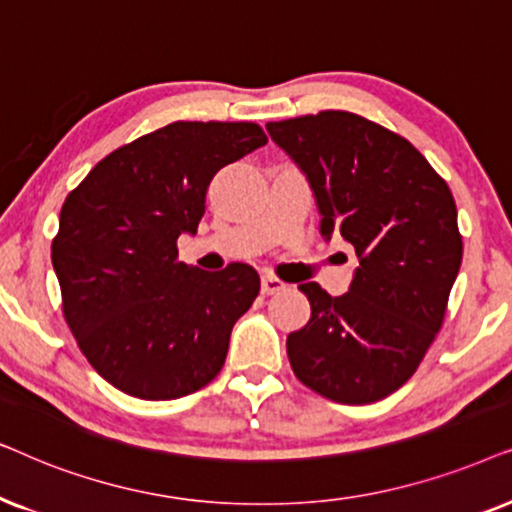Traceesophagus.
<instances>
[{"label": "esophagus", "mask_w": 512, "mask_h": 512, "mask_svg": "<svg viewBox=\"0 0 512 512\" xmlns=\"http://www.w3.org/2000/svg\"><path fill=\"white\" fill-rule=\"evenodd\" d=\"M281 290H285V283L281 281V278H276L271 274L262 276V292H264V295H276V292H281Z\"/></svg>", "instance_id": "1"}]
</instances>
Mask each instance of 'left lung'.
I'll return each instance as SVG.
<instances>
[{
    "label": "left lung",
    "mask_w": 512,
    "mask_h": 512,
    "mask_svg": "<svg viewBox=\"0 0 512 512\" xmlns=\"http://www.w3.org/2000/svg\"><path fill=\"white\" fill-rule=\"evenodd\" d=\"M316 196L320 234L358 255L349 292L302 283L311 318L288 335L295 377L342 405L377 403L417 372L442 327L463 243L447 182L412 142L342 109L271 121Z\"/></svg>",
    "instance_id": "1"
}]
</instances>
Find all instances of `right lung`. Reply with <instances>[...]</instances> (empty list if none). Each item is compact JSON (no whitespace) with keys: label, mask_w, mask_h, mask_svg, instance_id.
I'll list each match as a JSON object with an SVG mask.
<instances>
[{"label":"right lung","mask_w":512,"mask_h":512,"mask_svg":"<svg viewBox=\"0 0 512 512\" xmlns=\"http://www.w3.org/2000/svg\"><path fill=\"white\" fill-rule=\"evenodd\" d=\"M267 145L250 121H175L114 149L67 194L51 260L63 316L93 370L142 400H175L220 374L231 327L255 302L248 264L177 260L210 180Z\"/></svg>","instance_id":"1"}]
</instances>
